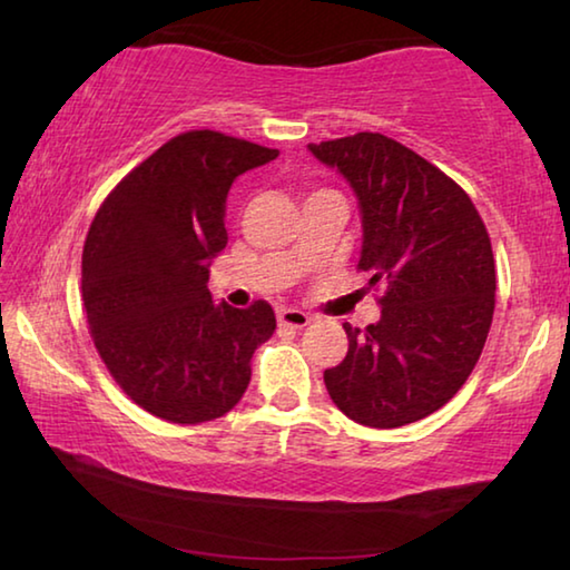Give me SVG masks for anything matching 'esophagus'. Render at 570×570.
I'll use <instances>...</instances> for the list:
<instances>
[{
	"instance_id": "34e87169",
	"label": "esophagus",
	"mask_w": 570,
	"mask_h": 570,
	"mask_svg": "<svg viewBox=\"0 0 570 570\" xmlns=\"http://www.w3.org/2000/svg\"><path fill=\"white\" fill-rule=\"evenodd\" d=\"M312 322V314L302 312V308H282L278 312V324L292 326V330H304V326Z\"/></svg>"
}]
</instances>
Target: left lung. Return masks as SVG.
I'll use <instances>...</instances> for the list:
<instances>
[{
    "instance_id": "1",
    "label": "left lung",
    "mask_w": 570,
    "mask_h": 570,
    "mask_svg": "<svg viewBox=\"0 0 570 570\" xmlns=\"http://www.w3.org/2000/svg\"><path fill=\"white\" fill-rule=\"evenodd\" d=\"M352 183L362 210L356 268L382 316L344 324L350 350L324 372L346 417L392 430L438 412L475 370L495 312V258L475 204L455 180L382 132L308 146Z\"/></svg>"
}]
</instances>
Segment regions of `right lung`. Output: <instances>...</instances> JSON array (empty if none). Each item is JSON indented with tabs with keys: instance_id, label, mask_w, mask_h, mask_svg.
Masks as SVG:
<instances>
[{
	"instance_id": "add662e5",
	"label": "right lung",
	"mask_w": 570,
	"mask_h": 570,
	"mask_svg": "<svg viewBox=\"0 0 570 570\" xmlns=\"http://www.w3.org/2000/svg\"><path fill=\"white\" fill-rule=\"evenodd\" d=\"M278 150L218 130H188L135 166L95 214L82 248L90 336L112 380L176 424L234 410L250 356L276 330L264 298L214 304L210 258L228 244L226 196L236 176Z\"/></svg>"
}]
</instances>
